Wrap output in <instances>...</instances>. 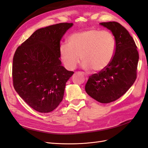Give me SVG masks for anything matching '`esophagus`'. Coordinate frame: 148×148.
<instances>
[{"instance_id": "obj_1", "label": "esophagus", "mask_w": 148, "mask_h": 148, "mask_svg": "<svg viewBox=\"0 0 148 148\" xmlns=\"http://www.w3.org/2000/svg\"><path fill=\"white\" fill-rule=\"evenodd\" d=\"M83 75H86V74H85V73H83ZM86 79H87V77H86Z\"/></svg>"}]
</instances>
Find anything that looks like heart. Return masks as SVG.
Wrapping results in <instances>:
<instances>
[{"label": "heart", "instance_id": "obj_1", "mask_svg": "<svg viewBox=\"0 0 148 148\" xmlns=\"http://www.w3.org/2000/svg\"><path fill=\"white\" fill-rule=\"evenodd\" d=\"M116 45L115 38L110 31L90 29L70 35L68 44L60 45V53L69 70H74L82 58L84 69L101 71L112 60Z\"/></svg>", "mask_w": 148, "mask_h": 148}]
</instances>
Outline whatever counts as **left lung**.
Here are the masks:
<instances>
[{
  "instance_id": "1",
  "label": "left lung",
  "mask_w": 148,
  "mask_h": 148,
  "mask_svg": "<svg viewBox=\"0 0 148 148\" xmlns=\"http://www.w3.org/2000/svg\"><path fill=\"white\" fill-rule=\"evenodd\" d=\"M100 25L114 35L115 53L108 66L89 76L85 90L94 99L106 104L122 96L135 82L139 54L133 38L123 26L115 21Z\"/></svg>"
}]
</instances>
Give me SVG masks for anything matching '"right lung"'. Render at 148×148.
<instances>
[{
    "label": "right lung",
    "mask_w": 148,
    "mask_h": 148,
    "mask_svg": "<svg viewBox=\"0 0 148 148\" xmlns=\"http://www.w3.org/2000/svg\"><path fill=\"white\" fill-rule=\"evenodd\" d=\"M73 23L40 28L21 44L13 59L15 91L33 109L48 113L63 99L66 82L74 73L62 65L60 41Z\"/></svg>",
    "instance_id": "right-lung-1"
}]
</instances>
